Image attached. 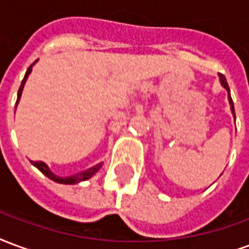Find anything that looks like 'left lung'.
<instances>
[{
	"label": "left lung",
	"mask_w": 249,
	"mask_h": 249,
	"mask_svg": "<svg viewBox=\"0 0 249 249\" xmlns=\"http://www.w3.org/2000/svg\"><path fill=\"white\" fill-rule=\"evenodd\" d=\"M219 79H220L221 86L224 87V89L227 90V92H228V102H230V106H231L232 115H233V118H235V107H233V102H232V98H231V92H230V87H228V83H227L226 77H224L223 74H219Z\"/></svg>",
	"instance_id": "left-lung-1"
}]
</instances>
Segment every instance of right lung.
Masks as SVG:
<instances>
[{
	"label": "right lung",
	"mask_w": 249,
	"mask_h": 249,
	"mask_svg": "<svg viewBox=\"0 0 249 249\" xmlns=\"http://www.w3.org/2000/svg\"><path fill=\"white\" fill-rule=\"evenodd\" d=\"M34 63H36V62H34ZM34 63H33L32 66L29 67L28 71H26V74H25V77H23L22 83H21V86H19V90H18L16 107H17L18 102H19V99H21L23 86H25V83H26V79H28L29 74L32 72ZM30 162H32L33 166L37 167L38 170L42 172L43 175H46L49 179H52L53 182L61 183V184H77V183H81V182H83V180H87V179H90L91 177H94V175H95V174L99 171V168H101V167H102V164H103V163L101 162V163H98V164H95V166H92V167H90V168H87V170H85V171H81V172H78V174H74V175H71V177H63L62 178V177H58V175H55V174H54V172H53L50 168H49V166L45 162H34V160H30Z\"/></svg>",
	"instance_id": "add662e5"
}]
</instances>
